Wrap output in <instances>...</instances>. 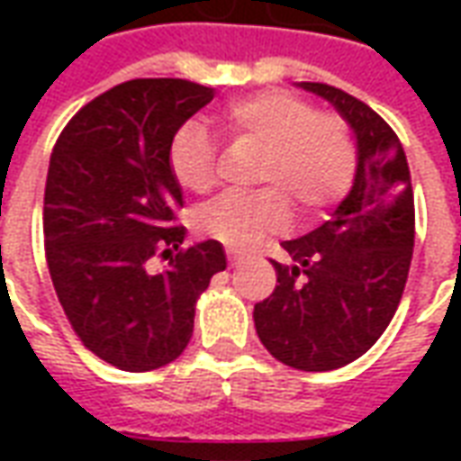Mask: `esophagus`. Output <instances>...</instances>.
<instances>
[{
	"mask_svg": "<svg viewBox=\"0 0 461 461\" xmlns=\"http://www.w3.org/2000/svg\"><path fill=\"white\" fill-rule=\"evenodd\" d=\"M227 259H230V267H237V261H240V251L227 249Z\"/></svg>",
	"mask_w": 461,
	"mask_h": 461,
	"instance_id": "esophagus-1",
	"label": "esophagus"
}]
</instances>
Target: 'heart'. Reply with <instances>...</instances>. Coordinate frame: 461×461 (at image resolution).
Listing matches in <instances>:
<instances>
[{
  "mask_svg": "<svg viewBox=\"0 0 461 461\" xmlns=\"http://www.w3.org/2000/svg\"><path fill=\"white\" fill-rule=\"evenodd\" d=\"M214 121L231 140L264 150L259 192L221 194L200 212V227L230 247H249L291 220L289 202L306 217L343 200L357 170L356 135L340 115L319 113L289 91H261L221 105ZM180 187L204 194L217 185V148L200 122H185L167 150Z\"/></svg>",
  "mask_w": 461,
  "mask_h": 461,
  "instance_id": "obj_1",
  "label": "heart"
}]
</instances>
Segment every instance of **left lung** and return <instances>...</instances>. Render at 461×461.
<instances>
[{
    "mask_svg": "<svg viewBox=\"0 0 461 461\" xmlns=\"http://www.w3.org/2000/svg\"><path fill=\"white\" fill-rule=\"evenodd\" d=\"M299 86L350 125L356 180L329 221L281 244L291 264L271 261L276 289L254 306V326L284 366L323 373L370 350L395 316L415 247V200L402 142L370 105L336 86Z\"/></svg>",
    "mask_w": 461,
    "mask_h": 461,
    "instance_id": "obj_1",
    "label": "left lung"
}]
</instances>
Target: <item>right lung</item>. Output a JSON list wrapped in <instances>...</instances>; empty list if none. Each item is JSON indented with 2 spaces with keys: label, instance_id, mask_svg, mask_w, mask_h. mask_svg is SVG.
I'll list each match as a JSON object with an SVG mask.
<instances>
[{
  "label": "right lung",
  "instance_id": "right-lung-1",
  "mask_svg": "<svg viewBox=\"0 0 461 461\" xmlns=\"http://www.w3.org/2000/svg\"><path fill=\"white\" fill-rule=\"evenodd\" d=\"M214 91L182 78H135L105 91L68 121L51 152L44 247L59 303L91 353L145 373L187 348L194 303L227 269L220 241L177 249L182 187L167 150L182 122ZM170 256L152 272V256Z\"/></svg>",
  "mask_w": 461,
  "mask_h": 461
}]
</instances>
